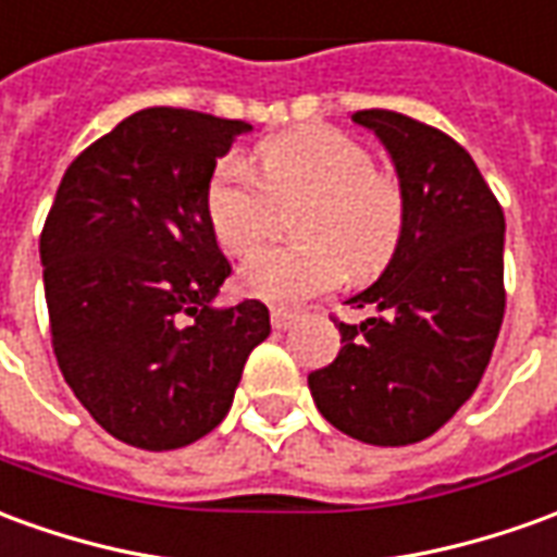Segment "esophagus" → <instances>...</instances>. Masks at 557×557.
Returning a JSON list of instances; mask_svg holds the SVG:
<instances>
[{"instance_id": "34e87169", "label": "esophagus", "mask_w": 557, "mask_h": 557, "mask_svg": "<svg viewBox=\"0 0 557 557\" xmlns=\"http://www.w3.org/2000/svg\"><path fill=\"white\" fill-rule=\"evenodd\" d=\"M271 325H274L277 332H286V329L295 325V313H292V310H283V307H274V310H271Z\"/></svg>"}]
</instances>
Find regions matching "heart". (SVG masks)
<instances>
[{"instance_id":"obj_1","label":"heart","mask_w":557,"mask_h":557,"mask_svg":"<svg viewBox=\"0 0 557 557\" xmlns=\"http://www.w3.org/2000/svg\"><path fill=\"white\" fill-rule=\"evenodd\" d=\"M247 172L225 159L211 174L205 213L232 256L252 252L271 232V205L289 208L295 244L256 252L240 268V289L271 305H301L334 289L344 271L371 274L388 262L404 232V186L371 165L368 147L332 126L271 135L252 150Z\"/></svg>"}]
</instances>
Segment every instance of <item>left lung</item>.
Returning a JSON list of instances; mask_svg holds the SVG:
<instances>
[{"instance_id":"obj_1","label":"left lung","mask_w":557,"mask_h":557,"mask_svg":"<svg viewBox=\"0 0 557 557\" xmlns=\"http://www.w3.org/2000/svg\"><path fill=\"white\" fill-rule=\"evenodd\" d=\"M392 157L407 216L386 271L346 305L337 359L307 376L317 410L371 446L431 437L476 392L504 322V211L470 153L395 111H356Z\"/></svg>"}]
</instances>
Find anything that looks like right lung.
<instances>
[{
	"mask_svg": "<svg viewBox=\"0 0 557 557\" xmlns=\"http://www.w3.org/2000/svg\"><path fill=\"white\" fill-rule=\"evenodd\" d=\"M144 108L69 165L41 232L53 352L116 441L165 453L211 434L271 334L262 301L213 307L232 274L205 213L216 159L250 132Z\"/></svg>",
	"mask_w": 557,
	"mask_h": 557,
	"instance_id": "1",
	"label": "right lung"
}]
</instances>
